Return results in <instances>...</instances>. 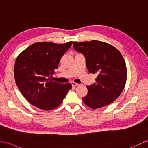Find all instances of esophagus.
Listing matches in <instances>:
<instances>
[{"label": "esophagus", "mask_w": 148, "mask_h": 148, "mask_svg": "<svg viewBox=\"0 0 148 148\" xmlns=\"http://www.w3.org/2000/svg\"><path fill=\"white\" fill-rule=\"evenodd\" d=\"M71 84L73 86H77L79 85V84H78V83H75L74 82H71Z\"/></svg>", "instance_id": "esophagus-1"}]
</instances>
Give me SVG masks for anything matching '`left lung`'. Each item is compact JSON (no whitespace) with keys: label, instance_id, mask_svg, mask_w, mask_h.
Wrapping results in <instances>:
<instances>
[{"label":"left lung","instance_id":"8db88e82","mask_svg":"<svg viewBox=\"0 0 148 148\" xmlns=\"http://www.w3.org/2000/svg\"><path fill=\"white\" fill-rule=\"evenodd\" d=\"M75 51L85 56L89 73L97 74L96 83L88 86V92L83 102L93 109L113 103L126 85L127 69L122 54L108 43L98 40L74 42Z\"/></svg>","mask_w":148,"mask_h":148}]
</instances>
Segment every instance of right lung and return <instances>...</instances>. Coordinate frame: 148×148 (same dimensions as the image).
<instances>
[{
    "instance_id": "add662e5",
    "label": "right lung",
    "mask_w": 148,
    "mask_h": 148,
    "mask_svg": "<svg viewBox=\"0 0 148 148\" xmlns=\"http://www.w3.org/2000/svg\"><path fill=\"white\" fill-rule=\"evenodd\" d=\"M72 44V41L60 44L37 42L18 55L14 66L15 81L30 104L49 111L62 103L72 85L59 84L51 77Z\"/></svg>"
}]
</instances>
